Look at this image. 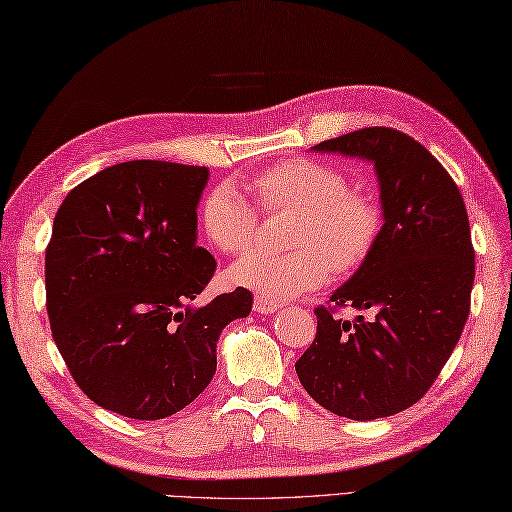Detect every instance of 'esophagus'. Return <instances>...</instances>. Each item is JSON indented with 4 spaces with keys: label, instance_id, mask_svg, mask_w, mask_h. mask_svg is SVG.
I'll return each instance as SVG.
<instances>
[{
    "label": "esophagus",
    "instance_id": "1",
    "mask_svg": "<svg viewBox=\"0 0 512 512\" xmlns=\"http://www.w3.org/2000/svg\"><path fill=\"white\" fill-rule=\"evenodd\" d=\"M253 308H255V312H259V314H270V312L279 310L281 306H279L277 301H270V299H264V297H255Z\"/></svg>",
    "mask_w": 512,
    "mask_h": 512
}]
</instances>
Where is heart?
<instances>
[{
	"label": "heart",
	"instance_id": "b5f03b06",
	"mask_svg": "<svg viewBox=\"0 0 512 512\" xmlns=\"http://www.w3.org/2000/svg\"><path fill=\"white\" fill-rule=\"evenodd\" d=\"M259 209L297 213L288 253L250 250L228 268V281L259 295L286 299L319 288L336 275H352L378 244L383 206L365 187H352L347 173L314 158H290L257 171L248 182ZM200 224L222 253H239L255 242L257 206L231 182L215 184L200 202Z\"/></svg>",
	"mask_w": 512,
	"mask_h": 512
}]
</instances>
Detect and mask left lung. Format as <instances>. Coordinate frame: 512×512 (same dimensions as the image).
<instances>
[{"label":"left lung","mask_w":512,"mask_h":512,"mask_svg":"<svg viewBox=\"0 0 512 512\" xmlns=\"http://www.w3.org/2000/svg\"><path fill=\"white\" fill-rule=\"evenodd\" d=\"M312 149L374 162L385 224L367 262L314 308L317 334L295 363L297 376L336 416H394L436 383L469 319V215L449 171L394 127H363ZM341 307L368 317L345 322L335 314Z\"/></svg>","instance_id":"obj_1"}]
</instances>
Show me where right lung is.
<instances>
[{
    "label": "right lung",
    "instance_id": "1",
    "mask_svg": "<svg viewBox=\"0 0 512 512\" xmlns=\"http://www.w3.org/2000/svg\"><path fill=\"white\" fill-rule=\"evenodd\" d=\"M206 178V167L180 162H121L74 187L54 215L52 339L83 394L125 418L162 420L198 398L217 336L253 308L246 288L187 308L217 268L195 244Z\"/></svg>",
    "mask_w": 512,
    "mask_h": 512
}]
</instances>
